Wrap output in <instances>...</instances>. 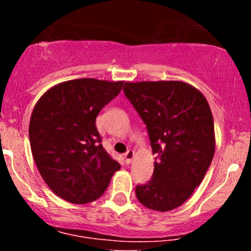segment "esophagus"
<instances>
[{
	"label": "esophagus",
	"mask_w": 251,
	"mask_h": 251,
	"mask_svg": "<svg viewBox=\"0 0 251 251\" xmlns=\"http://www.w3.org/2000/svg\"><path fill=\"white\" fill-rule=\"evenodd\" d=\"M134 157V151H132V150H128L127 152H126L125 154H124V158H125V162L129 164L132 162V159H133Z\"/></svg>",
	"instance_id": "obj_1"
}]
</instances>
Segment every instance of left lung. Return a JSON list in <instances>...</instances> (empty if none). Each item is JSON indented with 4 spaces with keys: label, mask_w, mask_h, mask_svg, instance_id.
I'll return each instance as SVG.
<instances>
[{
    "label": "left lung",
    "mask_w": 251,
    "mask_h": 251,
    "mask_svg": "<svg viewBox=\"0 0 251 251\" xmlns=\"http://www.w3.org/2000/svg\"><path fill=\"white\" fill-rule=\"evenodd\" d=\"M124 92L148 128L152 179L135 188L138 201L155 211L180 206L203 180L215 154L214 118L205 97L183 81L126 82Z\"/></svg>",
    "instance_id": "8db88e82"
}]
</instances>
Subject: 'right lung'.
<instances>
[{"label": "right lung", "mask_w": 251, "mask_h": 251, "mask_svg": "<svg viewBox=\"0 0 251 251\" xmlns=\"http://www.w3.org/2000/svg\"><path fill=\"white\" fill-rule=\"evenodd\" d=\"M124 81L75 79L57 83L34 106L29 142L40 175L62 200H98L120 164L102 148L99 112L120 93Z\"/></svg>", "instance_id": "obj_1"}]
</instances>
